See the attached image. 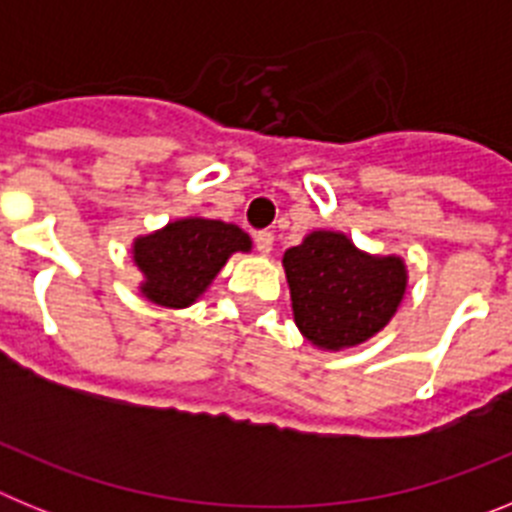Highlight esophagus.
<instances>
[{"label":"esophagus","mask_w":512,"mask_h":512,"mask_svg":"<svg viewBox=\"0 0 512 512\" xmlns=\"http://www.w3.org/2000/svg\"><path fill=\"white\" fill-rule=\"evenodd\" d=\"M253 241H256V248H259V253H269L271 248H274V233L271 230H259V233L253 235Z\"/></svg>","instance_id":"1"}]
</instances>
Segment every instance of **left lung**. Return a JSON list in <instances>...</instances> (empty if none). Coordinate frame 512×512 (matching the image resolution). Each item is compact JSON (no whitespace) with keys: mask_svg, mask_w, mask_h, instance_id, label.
Segmentation results:
<instances>
[{"mask_svg":"<svg viewBox=\"0 0 512 512\" xmlns=\"http://www.w3.org/2000/svg\"><path fill=\"white\" fill-rule=\"evenodd\" d=\"M282 266L297 328L323 351H341L377 336L408 287L400 256L359 251L336 230H312L300 246L287 248Z\"/></svg>","mask_w":512,"mask_h":512,"instance_id":"1","label":"left lung"}]
</instances>
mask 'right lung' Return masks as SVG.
<instances>
[{
	"label": "right lung",
	"mask_w": 512,
	"mask_h": 512,
	"mask_svg": "<svg viewBox=\"0 0 512 512\" xmlns=\"http://www.w3.org/2000/svg\"><path fill=\"white\" fill-rule=\"evenodd\" d=\"M235 251H251V238L238 225L207 217L174 220L133 241V261L143 274L140 292L161 307H189Z\"/></svg>",
	"instance_id": "add662e5"
}]
</instances>
